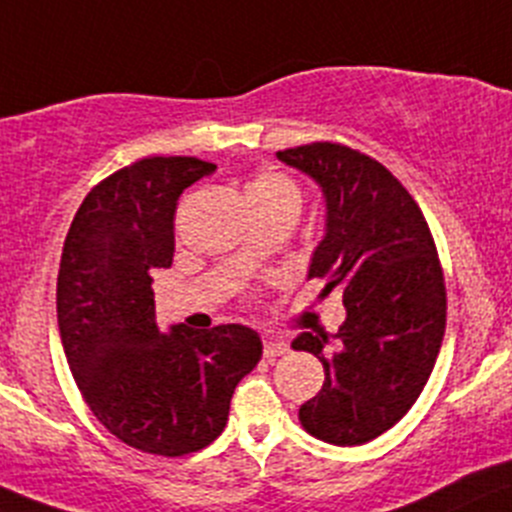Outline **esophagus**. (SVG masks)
Returning a JSON list of instances; mask_svg holds the SVG:
<instances>
[{"mask_svg":"<svg viewBox=\"0 0 512 512\" xmlns=\"http://www.w3.org/2000/svg\"><path fill=\"white\" fill-rule=\"evenodd\" d=\"M289 352V347H286L281 339H266L264 342V357L266 359H276V357H284V354Z\"/></svg>","mask_w":512,"mask_h":512,"instance_id":"1","label":"esophagus"}]
</instances>
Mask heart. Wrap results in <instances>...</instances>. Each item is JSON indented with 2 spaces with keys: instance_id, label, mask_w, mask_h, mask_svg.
Returning <instances> with one entry per match:
<instances>
[{
  "instance_id": "b5f03b06",
  "label": "heart",
  "mask_w": 512,
  "mask_h": 512,
  "mask_svg": "<svg viewBox=\"0 0 512 512\" xmlns=\"http://www.w3.org/2000/svg\"><path fill=\"white\" fill-rule=\"evenodd\" d=\"M246 198L251 208H261L274 206V203L281 201H299V191H296V186L286 175L266 170V173H259L248 183Z\"/></svg>"
}]
</instances>
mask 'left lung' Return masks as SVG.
<instances>
[{
	"mask_svg": "<svg viewBox=\"0 0 512 512\" xmlns=\"http://www.w3.org/2000/svg\"><path fill=\"white\" fill-rule=\"evenodd\" d=\"M276 158L301 170L324 198V236L306 279L342 289L347 319L337 347L326 334L291 342L324 364V387L299 407L309 435L352 447L374 440L410 412L445 337V281L425 216L407 188L369 155L311 143Z\"/></svg>",
	"mask_w": 512,
	"mask_h": 512,
	"instance_id": "8db88e82",
	"label": "left lung"
}]
</instances>
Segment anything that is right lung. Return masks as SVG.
Returning <instances> with one entry per match:
<instances>
[{
	"label": "right lung",
	"instance_id": "add662e5",
	"mask_svg": "<svg viewBox=\"0 0 512 512\" xmlns=\"http://www.w3.org/2000/svg\"><path fill=\"white\" fill-rule=\"evenodd\" d=\"M213 173L183 155L138 160L87 193L62 248L57 324L72 377L92 415L150 455L211 445L264 354L243 324L163 332L155 321L150 274L173 264L178 198Z\"/></svg>",
	"mask_w": 512,
	"mask_h": 512
}]
</instances>
